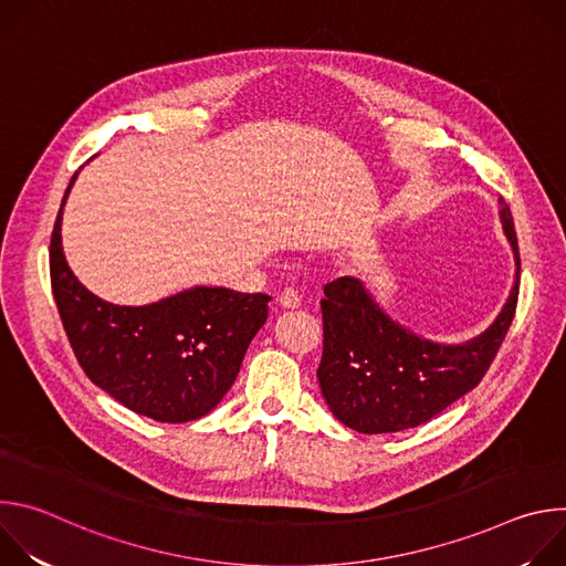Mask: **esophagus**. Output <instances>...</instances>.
Returning a JSON list of instances; mask_svg holds the SVG:
<instances>
[{
	"label": "esophagus",
	"instance_id": "34e87169",
	"mask_svg": "<svg viewBox=\"0 0 566 566\" xmlns=\"http://www.w3.org/2000/svg\"><path fill=\"white\" fill-rule=\"evenodd\" d=\"M277 302H280V306H284V308H297V306L302 304L300 293H297L295 289H284V291L277 295Z\"/></svg>",
	"mask_w": 566,
	"mask_h": 566
}]
</instances>
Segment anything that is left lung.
Here are the masks:
<instances>
[{
    "instance_id": "left-lung-1",
    "label": "left lung",
    "mask_w": 566,
    "mask_h": 566,
    "mask_svg": "<svg viewBox=\"0 0 566 566\" xmlns=\"http://www.w3.org/2000/svg\"><path fill=\"white\" fill-rule=\"evenodd\" d=\"M500 217L515 253V284L493 325L461 345L419 338L394 322L360 280L338 277L319 302L325 343L317 380L334 417L363 434L417 428L472 387L495 360L520 293V247L509 203Z\"/></svg>"
}]
</instances>
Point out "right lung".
Listing matches in <instances>:
<instances>
[{
    "label": "right lung",
    "instance_id": "1",
    "mask_svg": "<svg viewBox=\"0 0 566 566\" xmlns=\"http://www.w3.org/2000/svg\"><path fill=\"white\" fill-rule=\"evenodd\" d=\"M49 249L51 289L71 349L112 398L160 423L206 417L232 387L269 317L266 293L195 286L145 306H118L87 291L62 253V208Z\"/></svg>",
    "mask_w": 566,
    "mask_h": 566
}]
</instances>
